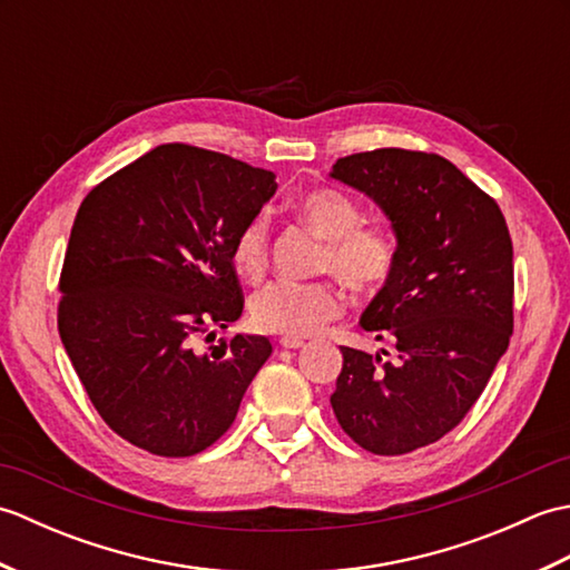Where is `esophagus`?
I'll list each match as a JSON object with an SVG mask.
<instances>
[{"instance_id": "esophagus-1", "label": "esophagus", "mask_w": 570, "mask_h": 570, "mask_svg": "<svg viewBox=\"0 0 570 570\" xmlns=\"http://www.w3.org/2000/svg\"><path fill=\"white\" fill-rule=\"evenodd\" d=\"M278 347L296 350V347H304V341H301V337H282V341H278Z\"/></svg>"}]
</instances>
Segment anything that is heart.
Segmentation results:
<instances>
[{
	"label": "heart",
	"mask_w": 570,
	"mask_h": 570,
	"mask_svg": "<svg viewBox=\"0 0 570 570\" xmlns=\"http://www.w3.org/2000/svg\"><path fill=\"white\" fill-rule=\"evenodd\" d=\"M301 220L328 239L323 269L357 292H372L390 278L396 264V239L390 227L362 223V205L341 190L321 188L296 203ZM233 264L245 278H259L269 259V217L257 213L233 239ZM343 311V296L331 282H272L249 301V321L257 331L304 337L321 331Z\"/></svg>",
	"instance_id": "b5f03b06"
}]
</instances>
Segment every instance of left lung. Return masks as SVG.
<instances>
[{"label":"left lung","mask_w":570,"mask_h":570,"mask_svg":"<svg viewBox=\"0 0 570 570\" xmlns=\"http://www.w3.org/2000/svg\"><path fill=\"white\" fill-rule=\"evenodd\" d=\"M331 178L380 205L396 264L360 325L396 360L341 347L331 404L343 431L377 455H402L455 429L512 335V239L500 205L439 154L374 149Z\"/></svg>","instance_id":"left-lung-1"}]
</instances>
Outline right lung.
Returning <instances> with one entry per match:
<instances>
[{
  "label": "right lung",
  "mask_w": 570,
  "mask_h": 570,
  "mask_svg": "<svg viewBox=\"0 0 570 570\" xmlns=\"http://www.w3.org/2000/svg\"><path fill=\"white\" fill-rule=\"evenodd\" d=\"M274 193L272 171L161 144L82 200L60 272L58 333L92 406L131 445L186 458L233 426L269 337L198 343L242 316L229 252Z\"/></svg>",
  "instance_id": "1"
}]
</instances>
